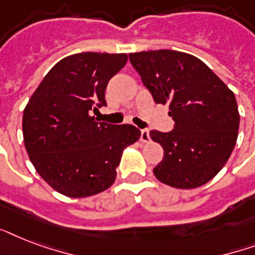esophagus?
<instances>
[{
  "label": "esophagus",
  "mask_w": 255,
  "mask_h": 255,
  "mask_svg": "<svg viewBox=\"0 0 255 255\" xmlns=\"http://www.w3.org/2000/svg\"><path fill=\"white\" fill-rule=\"evenodd\" d=\"M140 140L143 143H148L149 141V131L148 129H141L140 131Z\"/></svg>",
  "instance_id": "obj_1"
}]
</instances>
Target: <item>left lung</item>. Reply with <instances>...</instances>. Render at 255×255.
<instances>
[{
	"label": "left lung",
	"instance_id": "1",
	"mask_svg": "<svg viewBox=\"0 0 255 255\" xmlns=\"http://www.w3.org/2000/svg\"><path fill=\"white\" fill-rule=\"evenodd\" d=\"M156 103H169L174 120L170 132L151 131L164 149L153 173L178 189L210 181L232 155L240 114L233 91L198 58L176 50L129 54Z\"/></svg>",
	"mask_w": 255,
	"mask_h": 255
}]
</instances>
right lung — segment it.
<instances>
[{
	"label": "right lung",
	"mask_w": 255,
	"mask_h": 255,
	"mask_svg": "<svg viewBox=\"0 0 255 255\" xmlns=\"http://www.w3.org/2000/svg\"><path fill=\"white\" fill-rule=\"evenodd\" d=\"M127 54L79 53L63 58L26 104L23 141L30 161L53 189L82 198L108 189L124 148L137 141L131 124L98 123L104 91L127 63Z\"/></svg>",
	"instance_id": "add662e5"
}]
</instances>
